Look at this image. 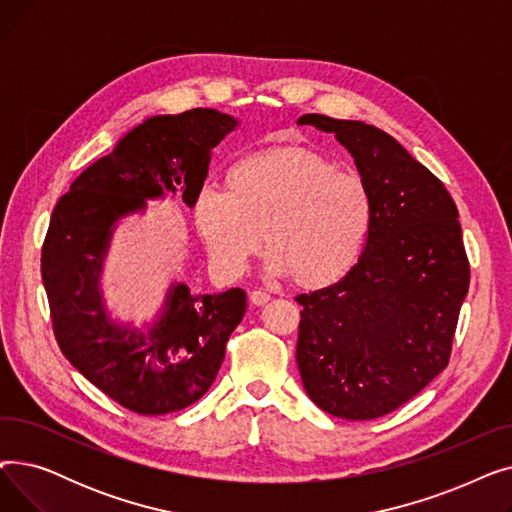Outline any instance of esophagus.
Wrapping results in <instances>:
<instances>
[{"instance_id": "esophagus-1", "label": "esophagus", "mask_w": 512, "mask_h": 512, "mask_svg": "<svg viewBox=\"0 0 512 512\" xmlns=\"http://www.w3.org/2000/svg\"><path fill=\"white\" fill-rule=\"evenodd\" d=\"M267 301H270V294H267L265 290H253V292H251V303H253V305L261 307V305H265Z\"/></svg>"}]
</instances>
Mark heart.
I'll return each mask as SVG.
<instances>
[{
    "instance_id": "1",
    "label": "heart",
    "mask_w": 512,
    "mask_h": 512,
    "mask_svg": "<svg viewBox=\"0 0 512 512\" xmlns=\"http://www.w3.org/2000/svg\"><path fill=\"white\" fill-rule=\"evenodd\" d=\"M228 191L203 188L195 224L215 270L240 276L267 242L270 270L307 288H328L357 265L373 201L359 174L307 147H272L238 159Z\"/></svg>"
}]
</instances>
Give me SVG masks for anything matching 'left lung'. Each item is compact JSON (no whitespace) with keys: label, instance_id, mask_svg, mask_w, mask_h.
<instances>
[{"label":"left lung","instance_id":"1","mask_svg":"<svg viewBox=\"0 0 512 512\" xmlns=\"http://www.w3.org/2000/svg\"><path fill=\"white\" fill-rule=\"evenodd\" d=\"M351 151L373 220L357 265L340 282L299 294L297 363L315 405L334 417L378 419L446 369L469 259L446 186L388 132L305 114Z\"/></svg>","mask_w":512,"mask_h":512}]
</instances>
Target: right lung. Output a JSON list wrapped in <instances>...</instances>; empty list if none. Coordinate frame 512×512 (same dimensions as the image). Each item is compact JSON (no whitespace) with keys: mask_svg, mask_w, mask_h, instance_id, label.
<instances>
[{"mask_svg":"<svg viewBox=\"0 0 512 512\" xmlns=\"http://www.w3.org/2000/svg\"><path fill=\"white\" fill-rule=\"evenodd\" d=\"M234 126V118L205 107L149 118L80 174L53 207L41 249L53 336L91 384L132 413L168 415L209 390L245 315L247 294L230 288L195 297L178 284L147 334L110 324L97 282L112 226L164 191H180L193 207L209 151Z\"/></svg>","mask_w":512,"mask_h":512,"instance_id":"right-lung-1","label":"right lung"}]
</instances>
